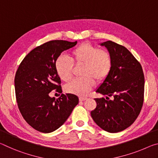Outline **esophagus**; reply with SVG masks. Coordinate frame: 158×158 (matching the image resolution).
I'll return each mask as SVG.
<instances>
[{
    "label": "esophagus",
    "instance_id": "1",
    "mask_svg": "<svg viewBox=\"0 0 158 158\" xmlns=\"http://www.w3.org/2000/svg\"><path fill=\"white\" fill-rule=\"evenodd\" d=\"M86 99H87V98L85 97H79V100L81 101V102H82V101L86 100Z\"/></svg>",
    "mask_w": 158,
    "mask_h": 158
}]
</instances>
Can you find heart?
Returning a JSON list of instances; mask_svg holds the SVG:
<instances>
[{"instance_id": "heart-1", "label": "heart", "mask_w": 158, "mask_h": 158, "mask_svg": "<svg viewBox=\"0 0 158 158\" xmlns=\"http://www.w3.org/2000/svg\"><path fill=\"white\" fill-rule=\"evenodd\" d=\"M71 59L60 56L55 61L56 73L61 81L67 82L73 76V62L83 64L82 76L74 78L65 85L66 92L85 95L94 87L95 82H102L109 76L113 67V59L108 51L101 50L90 43H83L71 52Z\"/></svg>"}]
</instances>
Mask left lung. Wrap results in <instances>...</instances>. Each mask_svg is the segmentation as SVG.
Here are the masks:
<instances>
[{
  "label": "left lung",
  "mask_w": 158,
  "mask_h": 158,
  "mask_svg": "<svg viewBox=\"0 0 158 158\" xmlns=\"http://www.w3.org/2000/svg\"><path fill=\"white\" fill-rule=\"evenodd\" d=\"M101 45L110 54L113 67L109 76L96 91L106 98L94 99L97 108L92 111L91 116L103 130L116 133L129 127L141 112L144 75L141 64L124 46L111 40ZM108 96L113 99L109 100Z\"/></svg>",
  "instance_id": "8db88e82"
}]
</instances>
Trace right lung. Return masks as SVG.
I'll return each mask as SVG.
<instances>
[{"label":"right lung","instance_id":"add662e5","mask_svg":"<svg viewBox=\"0 0 158 158\" xmlns=\"http://www.w3.org/2000/svg\"><path fill=\"white\" fill-rule=\"evenodd\" d=\"M77 41L50 40L30 52L21 62L15 77V95L21 114L35 130L50 133L63 125L79 99L73 94L50 97L53 90L61 93L55 61L62 52Z\"/></svg>","mask_w":158,"mask_h":158}]
</instances>
